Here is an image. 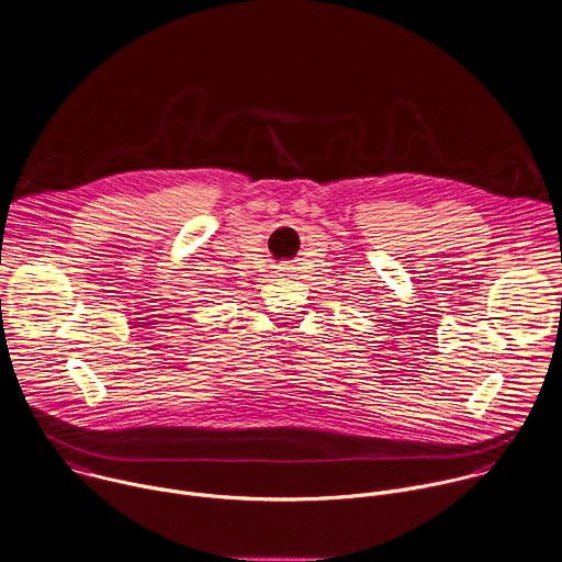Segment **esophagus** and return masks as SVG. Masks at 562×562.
Here are the masks:
<instances>
[{"label":"esophagus","mask_w":562,"mask_h":562,"mask_svg":"<svg viewBox=\"0 0 562 562\" xmlns=\"http://www.w3.org/2000/svg\"><path fill=\"white\" fill-rule=\"evenodd\" d=\"M282 269H286V267H282Z\"/></svg>","instance_id":"esophagus-1"}]
</instances>
